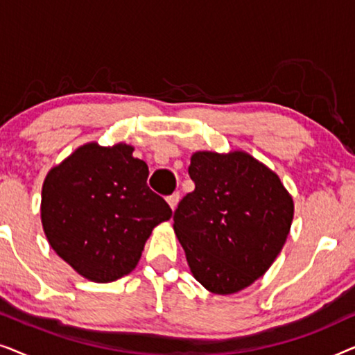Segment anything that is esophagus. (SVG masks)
<instances>
[{"label":"esophagus","mask_w":355,"mask_h":355,"mask_svg":"<svg viewBox=\"0 0 355 355\" xmlns=\"http://www.w3.org/2000/svg\"><path fill=\"white\" fill-rule=\"evenodd\" d=\"M179 198H181V196H179V192H174L173 196H169L166 200L169 203V207H171V210H176L178 203H179Z\"/></svg>","instance_id":"1"}]
</instances>
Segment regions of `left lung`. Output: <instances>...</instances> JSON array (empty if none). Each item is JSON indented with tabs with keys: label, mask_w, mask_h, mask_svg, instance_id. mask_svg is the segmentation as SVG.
<instances>
[{
	"label": "left lung",
	"mask_w": 355,
	"mask_h": 355,
	"mask_svg": "<svg viewBox=\"0 0 355 355\" xmlns=\"http://www.w3.org/2000/svg\"><path fill=\"white\" fill-rule=\"evenodd\" d=\"M193 192L174 211V232L193 278L234 294L265 275L288 239L294 202L278 174L245 152H196Z\"/></svg>",
	"instance_id": "obj_1"
}]
</instances>
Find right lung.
<instances>
[{"mask_svg": "<svg viewBox=\"0 0 355 355\" xmlns=\"http://www.w3.org/2000/svg\"><path fill=\"white\" fill-rule=\"evenodd\" d=\"M132 152L128 144H85L43 182L42 225L51 249L95 283L129 275L153 227L173 215L147 186V163Z\"/></svg>", "mask_w": 355, "mask_h": 355, "instance_id": "right-lung-1", "label": "right lung"}]
</instances>
